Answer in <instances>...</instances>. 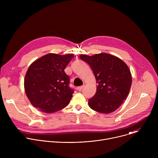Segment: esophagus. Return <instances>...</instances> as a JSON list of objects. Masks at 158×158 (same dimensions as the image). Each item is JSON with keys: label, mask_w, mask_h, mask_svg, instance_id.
<instances>
[{"label": "esophagus", "mask_w": 158, "mask_h": 158, "mask_svg": "<svg viewBox=\"0 0 158 158\" xmlns=\"http://www.w3.org/2000/svg\"><path fill=\"white\" fill-rule=\"evenodd\" d=\"M83 87H84V85H82V86H79V87H77V90L79 91H81V90L83 89Z\"/></svg>", "instance_id": "1"}]
</instances>
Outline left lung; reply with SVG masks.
Here are the masks:
<instances>
[{"label": "left lung", "mask_w": 158, "mask_h": 158, "mask_svg": "<svg viewBox=\"0 0 158 158\" xmlns=\"http://www.w3.org/2000/svg\"><path fill=\"white\" fill-rule=\"evenodd\" d=\"M79 57L91 67L98 84L95 95L89 100V107L104 114L115 111L130 91L132 76L128 66L119 57L107 53Z\"/></svg>", "instance_id": "8db88e82"}]
</instances>
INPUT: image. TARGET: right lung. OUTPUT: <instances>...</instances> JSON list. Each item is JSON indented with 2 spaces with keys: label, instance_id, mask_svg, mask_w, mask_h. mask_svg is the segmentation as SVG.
<instances>
[{
  "label": "right lung",
  "instance_id": "add662e5",
  "mask_svg": "<svg viewBox=\"0 0 158 158\" xmlns=\"http://www.w3.org/2000/svg\"><path fill=\"white\" fill-rule=\"evenodd\" d=\"M74 56L50 53L30 65L24 79V89L34 107L52 113L69 103L74 91L69 87V77L64 69Z\"/></svg>",
  "mask_w": 158,
  "mask_h": 158
}]
</instances>
